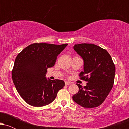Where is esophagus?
<instances>
[{"label":"esophagus","instance_id":"obj_1","mask_svg":"<svg viewBox=\"0 0 129 129\" xmlns=\"http://www.w3.org/2000/svg\"><path fill=\"white\" fill-rule=\"evenodd\" d=\"M65 84H66V85H70L71 83L69 82H67V81H66V82H65Z\"/></svg>","mask_w":129,"mask_h":129}]
</instances>
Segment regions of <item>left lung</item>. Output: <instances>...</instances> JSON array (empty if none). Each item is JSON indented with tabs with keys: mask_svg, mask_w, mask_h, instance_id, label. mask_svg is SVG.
Wrapping results in <instances>:
<instances>
[{
	"mask_svg": "<svg viewBox=\"0 0 129 129\" xmlns=\"http://www.w3.org/2000/svg\"><path fill=\"white\" fill-rule=\"evenodd\" d=\"M73 49L84 60V71L79 76L87 83L84 87L77 84L79 91L72 98L84 108L96 107L104 101L113 87L115 66L107 50L94 44H77Z\"/></svg>",
	"mask_w": 129,
	"mask_h": 129,
	"instance_id": "1",
	"label": "left lung"
}]
</instances>
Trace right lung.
Returning a JSON list of instances; mask_svg holds the SVG:
<instances>
[{
  "label": "right lung",
  "mask_w": 129,
  "mask_h": 129,
  "mask_svg": "<svg viewBox=\"0 0 129 129\" xmlns=\"http://www.w3.org/2000/svg\"><path fill=\"white\" fill-rule=\"evenodd\" d=\"M35 43L16 57L12 78L16 90L25 101L34 107H42L55 100L65 85L62 80L47 79V69L54 66L58 54L67 46Z\"/></svg>",
  "instance_id": "add662e5"
}]
</instances>
